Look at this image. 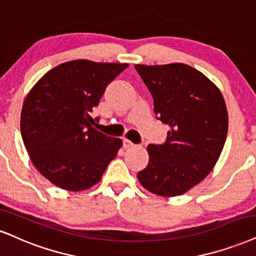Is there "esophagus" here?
<instances>
[{"instance_id": "obj_1", "label": "esophagus", "mask_w": 256, "mask_h": 256, "mask_svg": "<svg viewBox=\"0 0 256 256\" xmlns=\"http://www.w3.org/2000/svg\"><path fill=\"white\" fill-rule=\"evenodd\" d=\"M134 146V144L130 140H128V138H123V147L124 148H130V147H133Z\"/></svg>"}]
</instances>
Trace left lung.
Wrapping results in <instances>:
<instances>
[{"label":"left lung","mask_w":256,"mask_h":256,"mask_svg":"<svg viewBox=\"0 0 256 256\" xmlns=\"http://www.w3.org/2000/svg\"><path fill=\"white\" fill-rule=\"evenodd\" d=\"M154 100V112L170 126L166 142L148 144L150 162L138 179L162 197L185 194L211 172L228 133V112L218 88L186 64L135 65Z\"/></svg>","instance_id":"8db88e82"}]
</instances>
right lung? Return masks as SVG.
<instances>
[{
	"label": "right lung",
	"mask_w": 256,
	"mask_h": 256,
	"mask_svg": "<svg viewBox=\"0 0 256 256\" xmlns=\"http://www.w3.org/2000/svg\"><path fill=\"white\" fill-rule=\"evenodd\" d=\"M128 64L85 59L56 66L28 92L21 135L36 170L58 188L83 191L97 184L122 140L94 128L90 116L110 82Z\"/></svg>",
	"instance_id": "1"
}]
</instances>
